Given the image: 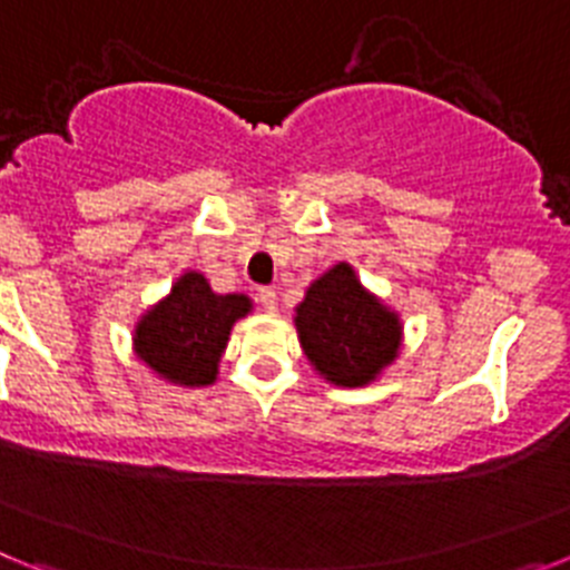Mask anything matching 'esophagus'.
<instances>
[{
    "label": "esophagus",
    "mask_w": 570,
    "mask_h": 570,
    "mask_svg": "<svg viewBox=\"0 0 570 570\" xmlns=\"http://www.w3.org/2000/svg\"><path fill=\"white\" fill-rule=\"evenodd\" d=\"M256 299H259V305L265 311H276V291L274 288H259Z\"/></svg>",
    "instance_id": "1"
}]
</instances>
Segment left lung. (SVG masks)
<instances>
[{
    "label": "left lung",
    "instance_id": "obj_1",
    "mask_svg": "<svg viewBox=\"0 0 570 570\" xmlns=\"http://www.w3.org/2000/svg\"><path fill=\"white\" fill-rule=\"evenodd\" d=\"M294 322L311 365L334 385H367L400 351V316L367 294L345 262L311 285Z\"/></svg>",
    "mask_w": 570,
    "mask_h": 570
}]
</instances>
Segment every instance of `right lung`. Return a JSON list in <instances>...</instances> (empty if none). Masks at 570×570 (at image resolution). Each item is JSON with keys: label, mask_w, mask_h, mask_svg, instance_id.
<instances>
[{"label": "right lung", "mask_w": 570, "mask_h": 570, "mask_svg": "<svg viewBox=\"0 0 570 570\" xmlns=\"http://www.w3.org/2000/svg\"><path fill=\"white\" fill-rule=\"evenodd\" d=\"M248 311V296L214 294L203 274L188 271L139 320L134 351L154 374L174 385H210L234 322Z\"/></svg>", "instance_id": "obj_1"}]
</instances>
